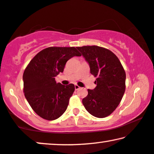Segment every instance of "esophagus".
<instances>
[{
    "mask_svg": "<svg viewBox=\"0 0 154 154\" xmlns=\"http://www.w3.org/2000/svg\"><path fill=\"white\" fill-rule=\"evenodd\" d=\"M75 90H78V89L80 88V87H79V86H78V85L75 84Z\"/></svg>",
    "mask_w": 154,
    "mask_h": 154,
    "instance_id": "esophagus-1",
    "label": "esophagus"
}]
</instances>
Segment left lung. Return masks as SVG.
<instances>
[{
  "mask_svg": "<svg viewBox=\"0 0 154 154\" xmlns=\"http://www.w3.org/2000/svg\"><path fill=\"white\" fill-rule=\"evenodd\" d=\"M96 77L93 90L82 100L85 109L96 118H106L116 110L125 91L126 73L119 59L106 48L97 45L77 47Z\"/></svg>",
  "mask_w": 154,
  "mask_h": 154,
  "instance_id": "8db88e82",
  "label": "left lung"
}]
</instances>
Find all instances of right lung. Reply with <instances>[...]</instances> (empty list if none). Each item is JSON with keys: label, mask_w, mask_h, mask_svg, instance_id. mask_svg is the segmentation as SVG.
I'll list each match as a JSON object with an SVG mask.
<instances>
[{"label": "right lung", "mask_w": 154, "mask_h": 154, "mask_svg": "<svg viewBox=\"0 0 154 154\" xmlns=\"http://www.w3.org/2000/svg\"><path fill=\"white\" fill-rule=\"evenodd\" d=\"M81 56L75 47H49L36 54L23 75L25 97L33 111L45 120L59 118L67 109L74 84L57 83L70 58Z\"/></svg>", "instance_id": "1"}]
</instances>
